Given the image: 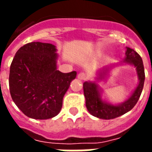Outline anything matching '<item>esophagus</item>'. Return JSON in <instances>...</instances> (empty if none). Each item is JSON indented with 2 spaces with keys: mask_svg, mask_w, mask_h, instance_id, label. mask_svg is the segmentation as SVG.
Wrapping results in <instances>:
<instances>
[{
  "mask_svg": "<svg viewBox=\"0 0 152 152\" xmlns=\"http://www.w3.org/2000/svg\"><path fill=\"white\" fill-rule=\"evenodd\" d=\"M78 79L79 80H86L88 79V76L87 74L85 72H80L78 74Z\"/></svg>",
  "mask_w": 152,
  "mask_h": 152,
  "instance_id": "1",
  "label": "esophagus"
}]
</instances>
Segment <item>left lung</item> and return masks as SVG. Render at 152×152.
<instances>
[{"mask_svg":"<svg viewBox=\"0 0 152 152\" xmlns=\"http://www.w3.org/2000/svg\"><path fill=\"white\" fill-rule=\"evenodd\" d=\"M126 59L124 63L134 65L136 67L137 74L139 76V85L130 97L126 102L118 105L109 104L102 101L101 97V92L98 85L93 82H85L83 84L84 94L85 96V103L88 112L93 116L102 119H113L123 115L132 110L139 101L142 93L145 80V72L143 63L141 56L135 50L130 48H126ZM108 69H103L102 73L100 74L99 78H102Z\"/></svg>","mask_w":152,"mask_h":152,"instance_id":"obj_1","label":"left lung"}]
</instances>
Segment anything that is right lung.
Wrapping results in <instances>:
<instances>
[{
	"instance_id": "obj_1",
	"label": "right lung",
	"mask_w": 152,
	"mask_h": 152,
	"mask_svg": "<svg viewBox=\"0 0 152 152\" xmlns=\"http://www.w3.org/2000/svg\"><path fill=\"white\" fill-rule=\"evenodd\" d=\"M56 48L32 42L16 52L10 65L11 97L20 110L34 119H49L61 110L63 98L76 72L57 70Z\"/></svg>"
}]
</instances>
